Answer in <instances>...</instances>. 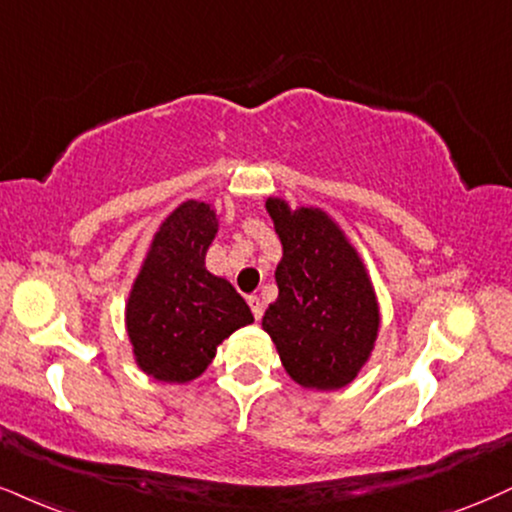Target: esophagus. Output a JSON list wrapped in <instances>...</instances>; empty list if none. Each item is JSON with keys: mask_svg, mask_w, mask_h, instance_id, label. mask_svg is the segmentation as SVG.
Here are the masks:
<instances>
[{"mask_svg": "<svg viewBox=\"0 0 512 512\" xmlns=\"http://www.w3.org/2000/svg\"><path fill=\"white\" fill-rule=\"evenodd\" d=\"M246 301H249V308H251V313H254V318L261 320V315H263V301H261V296L251 294Z\"/></svg>", "mask_w": 512, "mask_h": 512, "instance_id": "34e87169", "label": "esophagus"}]
</instances>
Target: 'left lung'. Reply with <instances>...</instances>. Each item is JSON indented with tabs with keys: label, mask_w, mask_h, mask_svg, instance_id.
<instances>
[{
	"label": "left lung",
	"mask_w": 512,
	"mask_h": 512,
	"mask_svg": "<svg viewBox=\"0 0 512 512\" xmlns=\"http://www.w3.org/2000/svg\"><path fill=\"white\" fill-rule=\"evenodd\" d=\"M282 244L277 299L263 315L287 375L304 389L351 384L380 334V304L361 254L342 225L318 206L266 199Z\"/></svg>",
	"instance_id": "1"
}]
</instances>
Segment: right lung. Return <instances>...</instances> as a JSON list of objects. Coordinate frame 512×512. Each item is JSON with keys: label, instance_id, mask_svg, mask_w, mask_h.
<instances>
[{"label": "right lung", "instance_id": "obj_1", "mask_svg": "<svg viewBox=\"0 0 512 512\" xmlns=\"http://www.w3.org/2000/svg\"><path fill=\"white\" fill-rule=\"evenodd\" d=\"M218 235L213 204L187 199L163 218L125 301V330L137 368L168 384H187L218 346L254 323L251 308L225 277L206 268Z\"/></svg>", "mask_w": 512, "mask_h": 512}]
</instances>
